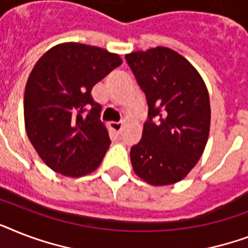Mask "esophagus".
Returning <instances> with one entry per match:
<instances>
[{
    "label": "esophagus",
    "instance_id": "34e87169",
    "mask_svg": "<svg viewBox=\"0 0 248 248\" xmlns=\"http://www.w3.org/2000/svg\"><path fill=\"white\" fill-rule=\"evenodd\" d=\"M109 127L112 128L114 132H117V134H120V132L122 131V124H121V122H110V124H109Z\"/></svg>",
    "mask_w": 248,
    "mask_h": 248
}]
</instances>
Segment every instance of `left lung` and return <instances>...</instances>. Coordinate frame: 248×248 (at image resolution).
<instances>
[{
    "label": "left lung",
    "instance_id": "left-lung-1",
    "mask_svg": "<svg viewBox=\"0 0 248 248\" xmlns=\"http://www.w3.org/2000/svg\"><path fill=\"white\" fill-rule=\"evenodd\" d=\"M124 58L148 104L141 140L130 152L134 171L152 185L177 183L197 165L207 143V87L196 68L169 47Z\"/></svg>",
    "mask_w": 248,
    "mask_h": 248
}]
</instances>
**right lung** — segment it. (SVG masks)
<instances>
[{
    "instance_id": "obj_1",
    "label": "right lung",
    "mask_w": 248,
    "mask_h": 248,
    "mask_svg": "<svg viewBox=\"0 0 248 248\" xmlns=\"http://www.w3.org/2000/svg\"><path fill=\"white\" fill-rule=\"evenodd\" d=\"M121 64L117 54L76 42L56 45L36 63L25 86V130L51 170L79 177L99 167L110 139L91 90Z\"/></svg>"
}]
</instances>
